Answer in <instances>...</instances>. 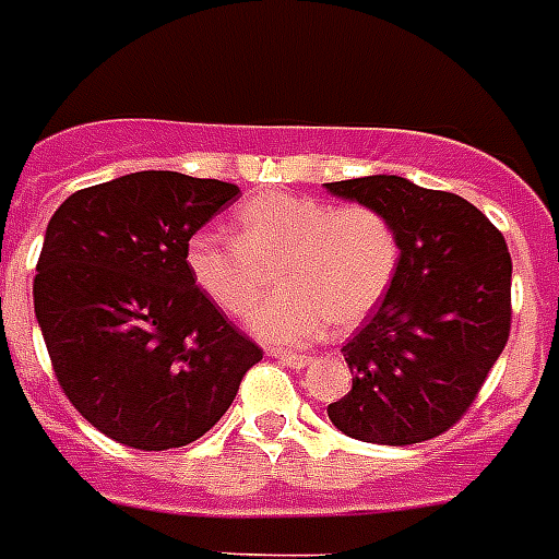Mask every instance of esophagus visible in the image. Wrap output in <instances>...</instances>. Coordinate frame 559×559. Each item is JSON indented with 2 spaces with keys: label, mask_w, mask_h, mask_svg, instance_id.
I'll return each mask as SVG.
<instances>
[{
  "label": "esophagus",
  "mask_w": 559,
  "mask_h": 559,
  "mask_svg": "<svg viewBox=\"0 0 559 559\" xmlns=\"http://www.w3.org/2000/svg\"><path fill=\"white\" fill-rule=\"evenodd\" d=\"M272 357L281 359V362H284V366H289V368H307L310 362H313L310 357H301V354H284V350H281V354H272Z\"/></svg>",
  "instance_id": "obj_1"
}]
</instances>
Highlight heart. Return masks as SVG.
I'll use <instances>...</instances> for the list:
<instances>
[{"instance_id":"heart-1","label":"heart","mask_w":559,"mask_h":559,"mask_svg":"<svg viewBox=\"0 0 559 559\" xmlns=\"http://www.w3.org/2000/svg\"><path fill=\"white\" fill-rule=\"evenodd\" d=\"M197 287L228 316H246L278 270V296L249 316L266 345H307L333 324L354 331L389 296L400 240L371 205L333 209L305 193L263 191L237 209L235 240L197 235L188 243Z\"/></svg>"}]
</instances>
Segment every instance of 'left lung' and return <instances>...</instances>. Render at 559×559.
<instances>
[{
    "mask_svg": "<svg viewBox=\"0 0 559 559\" xmlns=\"http://www.w3.org/2000/svg\"><path fill=\"white\" fill-rule=\"evenodd\" d=\"M324 188L382 211L400 240L389 296L342 348L354 385L328 417L368 443L438 438L476 400L511 333L508 243L459 193L385 174Z\"/></svg>",
    "mask_w": 559,
    "mask_h": 559,
    "instance_id": "obj_1",
    "label": "left lung"
}]
</instances>
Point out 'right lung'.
<instances>
[{
  "label": "right lung",
  "mask_w": 559,
  "mask_h": 559,
  "mask_svg": "<svg viewBox=\"0 0 559 559\" xmlns=\"http://www.w3.org/2000/svg\"><path fill=\"white\" fill-rule=\"evenodd\" d=\"M240 188L139 170L83 188L48 219L34 316L60 389L133 450L186 447L231 406L263 357L188 270V240Z\"/></svg>",
  "instance_id": "1"
}]
</instances>
